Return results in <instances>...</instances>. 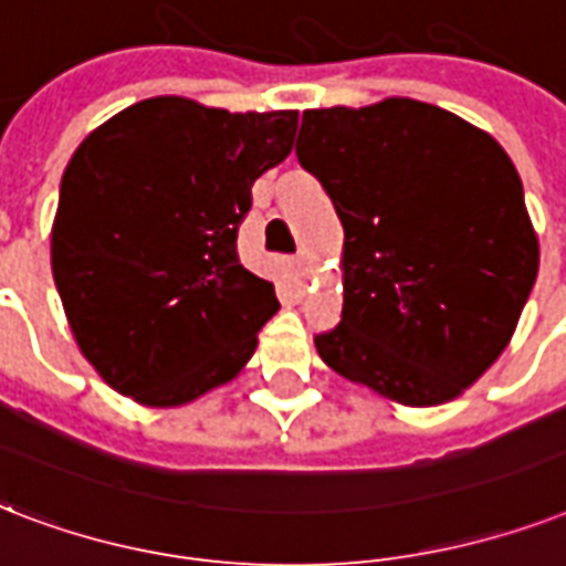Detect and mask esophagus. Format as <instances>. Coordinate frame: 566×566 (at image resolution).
<instances>
[{"mask_svg":"<svg viewBox=\"0 0 566 566\" xmlns=\"http://www.w3.org/2000/svg\"><path fill=\"white\" fill-rule=\"evenodd\" d=\"M295 265H297V271L304 274V277H310V274H313V262H310V256H306V253H301V256H297Z\"/></svg>","mask_w":566,"mask_h":566,"instance_id":"esophagus-1","label":"esophagus"}]
</instances>
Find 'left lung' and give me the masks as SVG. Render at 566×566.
Returning a JSON list of instances; mask_svg holds the SVG:
<instances>
[{
  "label": "left lung",
  "instance_id": "obj_1",
  "mask_svg": "<svg viewBox=\"0 0 566 566\" xmlns=\"http://www.w3.org/2000/svg\"><path fill=\"white\" fill-rule=\"evenodd\" d=\"M295 153L345 230L343 322L318 357L405 407L461 396L507 348L541 265L511 156L407 96L310 108Z\"/></svg>",
  "mask_w": 566,
  "mask_h": 566
}]
</instances>
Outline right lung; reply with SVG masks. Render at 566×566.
Instances as JSON below:
<instances>
[{
  "label": "right lung",
  "instance_id": "add662e5",
  "mask_svg": "<svg viewBox=\"0 0 566 566\" xmlns=\"http://www.w3.org/2000/svg\"><path fill=\"white\" fill-rule=\"evenodd\" d=\"M297 112L153 96L78 144L52 221V277L78 352L147 407L233 380L277 313L239 262L253 182L292 150Z\"/></svg>",
  "mask_w": 566,
  "mask_h": 566
}]
</instances>
